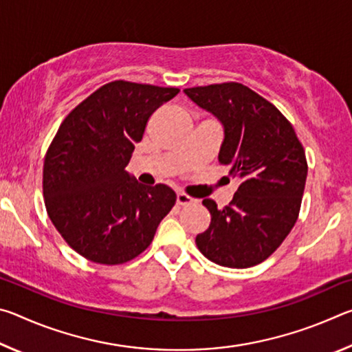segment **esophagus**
<instances>
[{
  "mask_svg": "<svg viewBox=\"0 0 352 352\" xmlns=\"http://www.w3.org/2000/svg\"><path fill=\"white\" fill-rule=\"evenodd\" d=\"M194 201H195V200H194L192 197H189L188 194H184V192H178V194H177V205L186 206V205H192Z\"/></svg>",
  "mask_w": 352,
  "mask_h": 352,
  "instance_id": "1",
  "label": "esophagus"
}]
</instances>
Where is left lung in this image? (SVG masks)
Here are the masks:
<instances>
[{
	"label": "left lung",
	"mask_w": 352,
	"mask_h": 352,
	"mask_svg": "<svg viewBox=\"0 0 352 352\" xmlns=\"http://www.w3.org/2000/svg\"><path fill=\"white\" fill-rule=\"evenodd\" d=\"M184 93L223 124L219 163L230 166L231 177L241 178L228 206L204 200L211 223L195 243L219 265H258L276 252L296 223L307 177L305 147L289 119L239 82L192 87Z\"/></svg>",
	"instance_id": "8db88e82"
}]
</instances>
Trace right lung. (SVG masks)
Returning <instances> with one entry per match:
<instances>
[{"label": "right lung", "mask_w": 352, "mask_h": 352, "mask_svg": "<svg viewBox=\"0 0 352 352\" xmlns=\"http://www.w3.org/2000/svg\"><path fill=\"white\" fill-rule=\"evenodd\" d=\"M178 91L113 80L74 107L58 127L45 155V206L65 242L85 259L104 265L135 259L175 205L169 186H141L126 166L148 118Z\"/></svg>", "instance_id": "add662e5"}]
</instances>
